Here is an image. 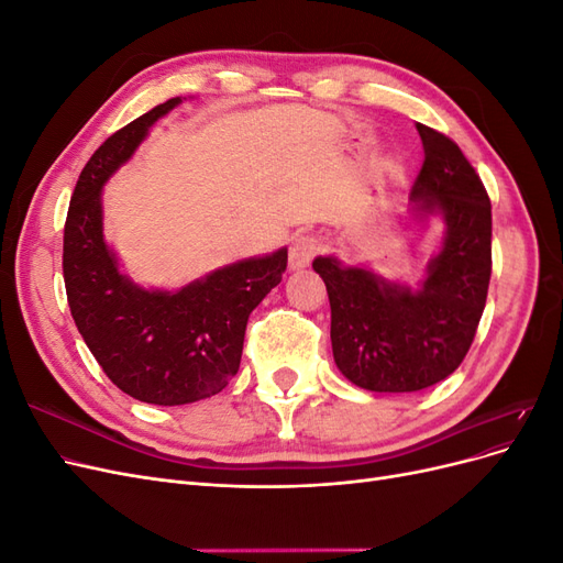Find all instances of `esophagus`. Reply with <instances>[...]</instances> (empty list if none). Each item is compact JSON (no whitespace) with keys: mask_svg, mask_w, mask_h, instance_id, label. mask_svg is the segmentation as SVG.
Returning a JSON list of instances; mask_svg holds the SVG:
<instances>
[{"mask_svg":"<svg viewBox=\"0 0 563 563\" xmlns=\"http://www.w3.org/2000/svg\"><path fill=\"white\" fill-rule=\"evenodd\" d=\"M323 249L321 240L314 234H298L288 249V265L291 269H302L312 263L314 255Z\"/></svg>","mask_w":563,"mask_h":563,"instance_id":"1","label":"esophagus"}]
</instances>
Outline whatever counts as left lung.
<instances>
[{
	"label": "left lung",
	"instance_id": "left-lung-1",
	"mask_svg": "<svg viewBox=\"0 0 563 563\" xmlns=\"http://www.w3.org/2000/svg\"><path fill=\"white\" fill-rule=\"evenodd\" d=\"M424 162L413 211L441 213L446 234L420 288L389 284L366 267L319 255L312 267L331 302L333 360L371 391H418L463 364L486 308L490 282V199L449 135L418 124Z\"/></svg>",
	"mask_w": 563,
	"mask_h": 563
}]
</instances>
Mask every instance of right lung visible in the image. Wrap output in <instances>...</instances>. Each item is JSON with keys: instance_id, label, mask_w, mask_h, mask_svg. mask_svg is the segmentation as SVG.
I'll return each mask as SVG.
<instances>
[{"instance_id": "1", "label": "right lung", "mask_w": 563, "mask_h": 563, "mask_svg": "<svg viewBox=\"0 0 563 563\" xmlns=\"http://www.w3.org/2000/svg\"><path fill=\"white\" fill-rule=\"evenodd\" d=\"M180 98L152 108L100 145L75 185L63 232L73 319L106 376L129 397L180 406L218 395L236 376L249 314L282 282L288 253L220 267L176 294L145 291L117 269L103 240L100 192Z\"/></svg>"}]
</instances>
